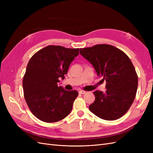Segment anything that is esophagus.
Here are the masks:
<instances>
[{
	"label": "esophagus",
	"instance_id": "esophagus-1",
	"mask_svg": "<svg viewBox=\"0 0 153 153\" xmlns=\"http://www.w3.org/2000/svg\"><path fill=\"white\" fill-rule=\"evenodd\" d=\"M79 92V93H80V94H85L86 92H85V91H83V90H81V91H79V92Z\"/></svg>",
	"mask_w": 153,
	"mask_h": 153
}]
</instances>
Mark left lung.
Returning a JSON list of instances; mask_svg holds the SVG:
<instances>
[{"label": "left lung", "instance_id": "1", "mask_svg": "<svg viewBox=\"0 0 153 153\" xmlns=\"http://www.w3.org/2000/svg\"><path fill=\"white\" fill-rule=\"evenodd\" d=\"M80 54L94 68L97 75L106 80V91H96L95 100L89 106L91 112L107 121L126 114L135 98L138 76L128 55L107 44L80 48Z\"/></svg>", "mask_w": 153, "mask_h": 153}]
</instances>
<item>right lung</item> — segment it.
<instances>
[{
	"mask_svg": "<svg viewBox=\"0 0 153 153\" xmlns=\"http://www.w3.org/2000/svg\"><path fill=\"white\" fill-rule=\"evenodd\" d=\"M79 50L49 45L29 60L23 78L24 98L31 112L41 121L57 122L71 112L78 92L66 91L57 83L59 78L65 77Z\"/></svg>",
	"mask_w": 153,
	"mask_h": 153,
	"instance_id": "obj_1",
	"label": "right lung"
}]
</instances>
